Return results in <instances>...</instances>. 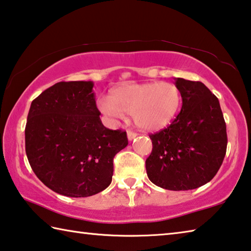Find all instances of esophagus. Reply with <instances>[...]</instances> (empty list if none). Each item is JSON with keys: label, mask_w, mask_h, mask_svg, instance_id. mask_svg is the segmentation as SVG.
I'll return each mask as SVG.
<instances>
[{"label": "esophagus", "mask_w": 251, "mask_h": 251, "mask_svg": "<svg viewBox=\"0 0 251 251\" xmlns=\"http://www.w3.org/2000/svg\"><path fill=\"white\" fill-rule=\"evenodd\" d=\"M137 135L138 134L135 133V132H132V131H128V132H126V137H128V140L129 141H132L133 139L137 137Z\"/></svg>", "instance_id": "obj_1"}]
</instances>
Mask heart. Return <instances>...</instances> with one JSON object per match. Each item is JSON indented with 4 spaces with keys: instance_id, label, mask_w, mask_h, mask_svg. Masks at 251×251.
<instances>
[{
    "instance_id": "b5f03b06",
    "label": "heart",
    "mask_w": 251,
    "mask_h": 251,
    "mask_svg": "<svg viewBox=\"0 0 251 251\" xmlns=\"http://www.w3.org/2000/svg\"><path fill=\"white\" fill-rule=\"evenodd\" d=\"M181 105V93L170 82H148L126 84L117 88L111 98L98 101L100 112L112 121L132 114L139 128L158 131L166 128L176 118Z\"/></svg>"
}]
</instances>
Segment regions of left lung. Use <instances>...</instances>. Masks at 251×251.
I'll use <instances>...</instances> for the list:
<instances>
[{"mask_svg":"<svg viewBox=\"0 0 251 251\" xmlns=\"http://www.w3.org/2000/svg\"><path fill=\"white\" fill-rule=\"evenodd\" d=\"M180 113L168 128L151 134L148 178L167 190H191L216 176L227 150V130L218 98L202 82L176 77Z\"/></svg>","mask_w":251,"mask_h":251,"instance_id":"left-lung-1","label":"left lung"}]
</instances>
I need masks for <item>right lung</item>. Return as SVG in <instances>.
<instances>
[{
	"label": "right lung",
	"mask_w": 251,
	"mask_h": 251,
	"mask_svg": "<svg viewBox=\"0 0 251 251\" xmlns=\"http://www.w3.org/2000/svg\"><path fill=\"white\" fill-rule=\"evenodd\" d=\"M92 81L59 82L32 101L25 151L32 170L57 194L81 198L112 181L113 158L128 146L125 131L102 125Z\"/></svg>",
	"instance_id": "obj_1"
}]
</instances>
